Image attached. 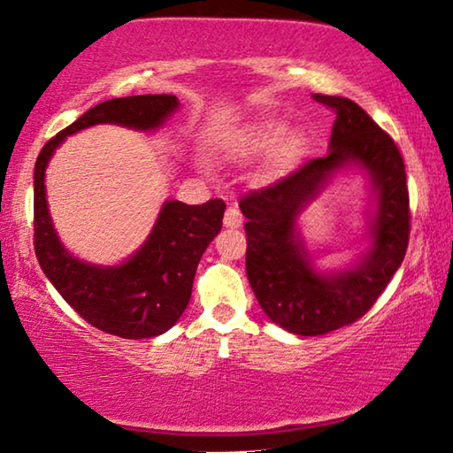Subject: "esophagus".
Returning a JSON list of instances; mask_svg holds the SVG:
<instances>
[{"label":"esophagus","mask_w":453,"mask_h":453,"mask_svg":"<svg viewBox=\"0 0 453 453\" xmlns=\"http://www.w3.org/2000/svg\"><path fill=\"white\" fill-rule=\"evenodd\" d=\"M222 222H225V226H228V228H239L242 225V214L239 212V208L228 206Z\"/></svg>","instance_id":"esophagus-1"}]
</instances>
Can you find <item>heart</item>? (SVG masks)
<instances>
[{"label": "heart", "instance_id": "obj_1", "mask_svg": "<svg viewBox=\"0 0 453 453\" xmlns=\"http://www.w3.org/2000/svg\"><path fill=\"white\" fill-rule=\"evenodd\" d=\"M277 143H281L283 156H294L302 143V135L289 131L288 123L281 119H265L249 127L241 139V148L249 156L267 151Z\"/></svg>", "mask_w": 453, "mask_h": 453}]
</instances>
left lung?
<instances>
[{"label":"left lung","instance_id":"1","mask_svg":"<svg viewBox=\"0 0 453 453\" xmlns=\"http://www.w3.org/2000/svg\"><path fill=\"white\" fill-rule=\"evenodd\" d=\"M336 113L328 156L311 159L239 203L247 217V277L271 322L297 336H322L357 322L401 267L409 242L405 164L365 109L346 96L314 95ZM358 169L372 186L369 242L344 270H319L298 231L303 211L340 171Z\"/></svg>","mask_w":453,"mask_h":453}]
</instances>
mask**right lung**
I'll use <instances>...</instances> for the list:
<instances>
[{
	"label": "right lung",
	"instance_id": "right-lung-1",
	"mask_svg": "<svg viewBox=\"0 0 453 453\" xmlns=\"http://www.w3.org/2000/svg\"><path fill=\"white\" fill-rule=\"evenodd\" d=\"M180 107L173 95H135L88 109L54 135L34 168V249L44 275L71 308L90 326L129 340L168 332L184 314L200 257L220 233L225 203L184 204L165 200L148 239L119 265H95L62 245L46 200V168L68 135L93 125H121L157 131Z\"/></svg>",
	"mask_w": 453,
	"mask_h": 453
}]
</instances>
